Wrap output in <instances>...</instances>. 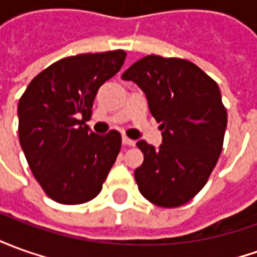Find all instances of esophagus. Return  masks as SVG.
<instances>
[{
  "instance_id": "34e87169",
  "label": "esophagus",
  "mask_w": 257,
  "mask_h": 257,
  "mask_svg": "<svg viewBox=\"0 0 257 257\" xmlns=\"http://www.w3.org/2000/svg\"><path fill=\"white\" fill-rule=\"evenodd\" d=\"M121 141H123V144H124V146H128V147H133L134 144H136V141H134V140L128 139V137H125V136H123Z\"/></svg>"
}]
</instances>
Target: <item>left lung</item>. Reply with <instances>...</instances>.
<instances>
[{
	"mask_svg": "<svg viewBox=\"0 0 257 257\" xmlns=\"http://www.w3.org/2000/svg\"><path fill=\"white\" fill-rule=\"evenodd\" d=\"M121 78L144 91L162 130L159 148L137 143L144 154L134 172L140 192L155 206H183L204 187L222 151L228 116L220 88L192 61L154 54Z\"/></svg>",
	"mask_w": 257,
	"mask_h": 257,
	"instance_id": "1",
	"label": "left lung"
}]
</instances>
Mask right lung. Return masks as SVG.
<instances>
[{"mask_svg":"<svg viewBox=\"0 0 257 257\" xmlns=\"http://www.w3.org/2000/svg\"><path fill=\"white\" fill-rule=\"evenodd\" d=\"M124 50L78 54L37 74L18 103L19 143L33 176L60 204H82L102 190L121 136H99L85 124L100 85L116 75Z\"/></svg>","mask_w":257,"mask_h":257,"instance_id":"obj_1","label":"right lung"}]
</instances>
